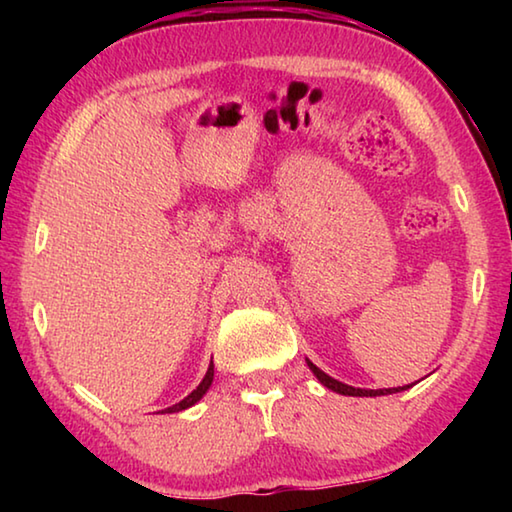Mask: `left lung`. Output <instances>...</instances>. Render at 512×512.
Here are the masks:
<instances>
[{
	"label": "left lung",
	"mask_w": 512,
	"mask_h": 512,
	"mask_svg": "<svg viewBox=\"0 0 512 512\" xmlns=\"http://www.w3.org/2000/svg\"><path fill=\"white\" fill-rule=\"evenodd\" d=\"M307 366H309V368H311V372H314V375L318 377L320 384L327 386L329 391H334V393H339V395H352V397H377V395L400 393V391H406V388H409V386H402V388H377V391H372V388H354V386L343 384V381H339V379H334V377L325 375V372L320 370V368H316L314 363H311L309 359H307Z\"/></svg>",
	"instance_id": "left-lung-1"
}]
</instances>
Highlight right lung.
<instances>
[{
    "instance_id": "1",
    "label": "right lung",
    "mask_w": 512,
    "mask_h": 512,
    "mask_svg": "<svg viewBox=\"0 0 512 512\" xmlns=\"http://www.w3.org/2000/svg\"><path fill=\"white\" fill-rule=\"evenodd\" d=\"M212 379H214V363H210V368H207L201 384L196 386V391H192V393L185 397V400H180L178 404H173V406H169V409H164V411H167V413H178V411L189 409V406H194L207 393V388L212 386Z\"/></svg>"
}]
</instances>
